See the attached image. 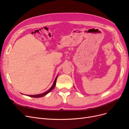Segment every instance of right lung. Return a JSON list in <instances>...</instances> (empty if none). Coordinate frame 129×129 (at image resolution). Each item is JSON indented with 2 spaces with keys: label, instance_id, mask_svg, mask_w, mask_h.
<instances>
[{
  "label": "right lung",
  "instance_id": "obj_1",
  "mask_svg": "<svg viewBox=\"0 0 129 129\" xmlns=\"http://www.w3.org/2000/svg\"><path fill=\"white\" fill-rule=\"evenodd\" d=\"M57 76L55 78V81H54V83H53V84L52 85V87L50 88L48 91H47L46 92L43 93H41V94H38V95H28V96L32 97H35V98H37V97H43V96H45L47 94V93H48L50 91H52V90L53 89V88L55 87V85H56V80H57Z\"/></svg>",
  "mask_w": 129,
  "mask_h": 129
}]
</instances>
